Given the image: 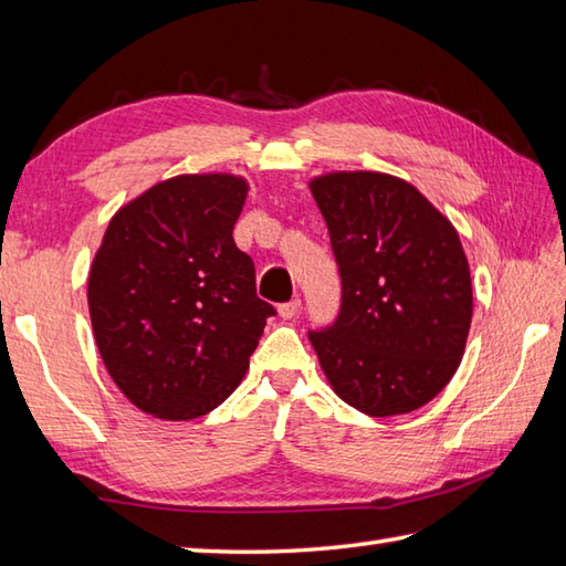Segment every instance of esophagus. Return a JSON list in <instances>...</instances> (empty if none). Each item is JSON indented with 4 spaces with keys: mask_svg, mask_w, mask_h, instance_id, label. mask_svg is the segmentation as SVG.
<instances>
[{
    "mask_svg": "<svg viewBox=\"0 0 566 566\" xmlns=\"http://www.w3.org/2000/svg\"><path fill=\"white\" fill-rule=\"evenodd\" d=\"M298 308H302V298H292V302H286L280 306V316L282 318H294L298 314Z\"/></svg>",
    "mask_w": 566,
    "mask_h": 566,
    "instance_id": "34e87169",
    "label": "esophagus"
}]
</instances>
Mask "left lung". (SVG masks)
Here are the masks:
<instances>
[{"instance_id": "left-lung-1", "label": "left lung", "mask_w": 566, "mask_h": 566, "mask_svg": "<svg viewBox=\"0 0 566 566\" xmlns=\"http://www.w3.org/2000/svg\"><path fill=\"white\" fill-rule=\"evenodd\" d=\"M338 262L331 326L308 331L333 391L375 418L411 413L460 367L472 280L454 226L399 177L331 172L311 182Z\"/></svg>"}]
</instances>
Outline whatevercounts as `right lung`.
Instances as JSON below:
<instances>
[{
  "instance_id": "right-lung-1",
  "label": "right lung",
  "mask_w": 566,
  "mask_h": 566,
  "mask_svg": "<svg viewBox=\"0 0 566 566\" xmlns=\"http://www.w3.org/2000/svg\"><path fill=\"white\" fill-rule=\"evenodd\" d=\"M245 197L233 175L165 179L114 213L94 255V340L116 387L155 418L221 406L274 316L233 240Z\"/></svg>"
}]
</instances>
